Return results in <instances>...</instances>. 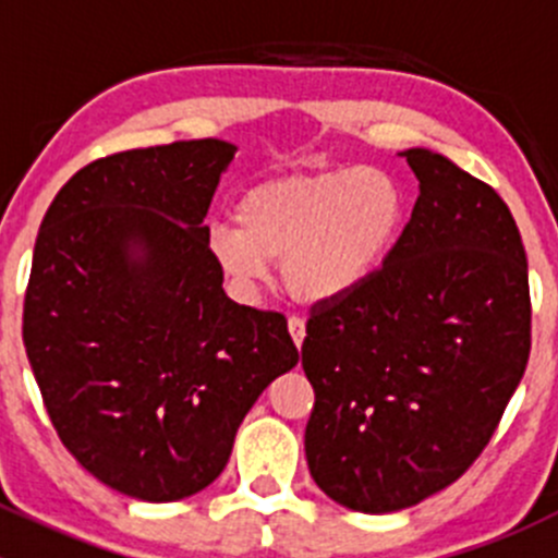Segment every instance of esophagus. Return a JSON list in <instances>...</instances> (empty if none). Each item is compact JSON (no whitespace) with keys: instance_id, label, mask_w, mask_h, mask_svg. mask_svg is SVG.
I'll return each mask as SVG.
<instances>
[{"instance_id":"34e87169","label":"esophagus","mask_w":558,"mask_h":558,"mask_svg":"<svg viewBox=\"0 0 558 558\" xmlns=\"http://www.w3.org/2000/svg\"><path fill=\"white\" fill-rule=\"evenodd\" d=\"M289 331H291V340H294V345L302 348V342H305V320L296 318V315H291Z\"/></svg>"}]
</instances>
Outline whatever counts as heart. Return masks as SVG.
Listing matches in <instances>:
<instances>
[{
    "instance_id": "b5f03b06",
    "label": "heart",
    "mask_w": 558,
    "mask_h": 558,
    "mask_svg": "<svg viewBox=\"0 0 558 558\" xmlns=\"http://www.w3.org/2000/svg\"><path fill=\"white\" fill-rule=\"evenodd\" d=\"M408 221V194L384 167L275 174L247 189L236 223L207 229V253L240 296L283 262L291 294L307 305L348 296L367 283Z\"/></svg>"
}]
</instances>
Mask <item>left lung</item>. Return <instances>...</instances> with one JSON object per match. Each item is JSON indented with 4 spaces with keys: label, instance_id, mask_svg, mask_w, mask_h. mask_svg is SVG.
I'll use <instances>...</instances> for the list:
<instances>
[{
    "label": "left lung",
    "instance_id": "obj_1",
    "mask_svg": "<svg viewBox=\"0 0 558 558\" xmlns=\"http://www.w3.org/2000/svg\"><path fill=\"white\" fill-rule=\"evenodd\" d=\"M418 199L364 286L320 302L302 369L313 481L356 513H397L459 481L492 440L532 348L526 253L508 205L429 148Z\"/></svg>",
    "mask_w": 558,
    "mask_h": 558
}]
</instances>
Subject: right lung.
I'll return each instance as SVG.
<instances>
[{
    "mask_svg": "<svg viewBox=\"0 0 558 558\" xmlns=\"http://www.w3.org/2000/svg\"><path fill=\"white\" fill-rule=\"evenodd\" d=\"M223 140L123 150L72 174L39 227L24 345L83 470L126 497L210 486L262 391L296 367L280 313L238 305L207 253Z\"/></svg>",
    "mask_w": 558,
    "mask_h": 558,
    "instance_id": "right-lung-1",
    "label": "right lung"
}]
</instances>
